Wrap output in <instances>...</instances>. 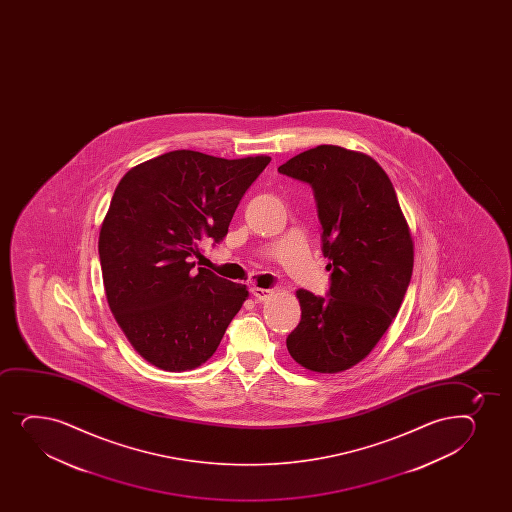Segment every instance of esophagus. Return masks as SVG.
<instances>
[{"mask_svg": "<svg viewBox=\"0 0 512 512\" xmlns=\"http://www.w3.org/2000/svg\"><path fill=\"white\" fill-rule=\"evenodd\" d=\"M251 294H253L254 299L259 300V302H263V300L270 299L271 295H273V290L270 288H251Z\"/></svg>", "mask_w": 512, "mask_h": 512, "instance_id": "obj_1", "label": "esophagus"}]
</instances>
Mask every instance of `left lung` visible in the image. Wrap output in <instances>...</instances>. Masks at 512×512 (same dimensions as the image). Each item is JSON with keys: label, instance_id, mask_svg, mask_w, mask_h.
Returning <instances> with one entry per match:
<instances>
[{"label": "left lung", "instance_id": "8db88e82", "mask_svg": "<svg viewBox=\"0 0 512 512\" xmlns=\"http://www.w3.org/2000/svg\"><path fill=\"white\" fill-rule=\"evenodd\" d=\"M314 191L328 297L297 290L300 323L288 353L312 372L335 374L365 359L400 311L413 271V241L393 184L365 153L319 145L278 167Z\"/></svg>", "mask_w": 512, "mask_h": 512}]
</instances>
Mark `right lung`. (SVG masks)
<instances>
[{
    "mask_svg": "<svg viewBox=\"0 0 512 512\" xmlns=\"http://www.w3.org/2000/svg\"><path fill=\"white\" fill-rule=\"evenodd\" d=\"M270 160L174 150L133 167L112 194L99 234L107 302L136 352L162 371L205 364L244 304L246 285L193 259L201 242L224 239Z\"/></svg>",
    "mask_w": 512,
    "mask_h": 512,
    "instance_id": "obj_1",
    "label": "right lung"
}]
</instances>
